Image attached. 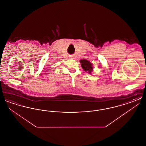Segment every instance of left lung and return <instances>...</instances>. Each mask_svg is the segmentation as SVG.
Wrapping results in <instances>:
<instances>
[{"label":"left lung","mask_w":146,"mask_h":146,"mask_svg":"<svg viewBox=\"0 0 146 146\" xmlns=\"http://www.w3.org/2000/svg\"><path fill=\"white\" fill-rule=\"evenodd\" d=\"M80 62L82 63L81 64L82 67L83 68L84 70L88 71L89 73H91L92 70H93L92 63L88 61V60H86L84 59L80 60Z\"/></svg>","instance_id":"obj_1"}]
</instances>
